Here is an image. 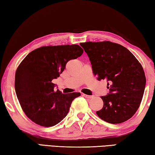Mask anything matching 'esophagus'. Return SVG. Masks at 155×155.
<instances>
[{
    "mask_svg": "<svg viewBox=\"0 0 155 155\" xmlns=\"http://www.w3.org/2000/svg\"><path fill=\"white\" fill-rule=\"evenodd\" d=\"M83 96L84 97H85V98H93V96H90V95H87V94H83Z\"/></svg>",
    "mask_w": 155,
    "mask_h": 155,
    "instance_id": "obj_1",
    "label": "esophagus"
}]
</instances>
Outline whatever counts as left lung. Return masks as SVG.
<instances>
[{
  "label": "left lung",
  "instance_id": "8db88e82",
  "mask_svg": "<svg viewBox=\"0 0 155 155\" xmlns=\"http://www.w3.org/2000/svg\"><path fill=\"white\" fill-rule=\"evenodd\" d=\"M87 54L93 73L106 80L109 94L101 96L103 107L96 111L108 123L120 124L133 116L141 104L146 85L142 65L120 44L109 41L81 43Z\"/></svg>",
  "mask_w": 155,
  "mask_h": 155
}]
</instances>
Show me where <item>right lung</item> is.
I'll list each match as a JSON object with an SVG mask.
<instances>
[{
	"label": "right lung",
	"mask_w": 155,
	"mask_h": 155,
	"mask_svg": "<svg viewBox=\"0 0 155 155\" xmlns=\"http://www.w3.org/2000/svg\"><path fill=\"white\" fill-rule=\"evenodd\" d=\"M77 44L41 46L22 60L15 74V90L25 115L41 127H53L69 112L80 92L62 94L54 90L52 80L59 77L71 59L81 57Z\"/></svg>",
	"instance_id": "right-lung-1"
}]
</instances>
